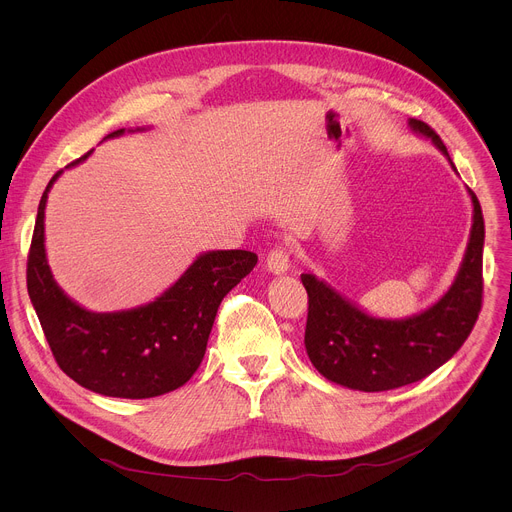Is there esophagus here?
<instances>
[{
    "label": "esophagus",
    "mask_w": 512,
    "mask_h": 512,
    "mask_svg": "<svg viewBox=\"0 0 512 512\" xmlns=\"http://www.w3.org/2000/svg\"><path fill=\"white\" fill-rule=\"evenodd\" d=\"M267 271L273 275H283L289 269V253L283 247H275L269 255H267V263H265Z\"/></svg>",
    "instance_id": "1"
}]
</instances>
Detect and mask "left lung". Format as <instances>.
Returning a JSON list of instances; mask_svg holds the SVG:
<instances>
[{"label": "left lung", "instance_id": "8db88e82", "mask_svg": "<svg viewBox=\"0 0 512 512\" xmlns=\"http://www.w3.org/2000/svg\"><path fill=\"white\" fill-rule=\"evenodd\" d=\"M409 129L429 139L456 172L444 141L427 123L409 119ZM468 194L474 212L460 269L446 294L419 314L371 316L326 281L302 273L310 304L304 344L322 377L354 391H391L425 379L460 350L482 306L484 218L476 194Z\"/></svg>", "mask_w": 512, "mask_h": 512}]
</instances>
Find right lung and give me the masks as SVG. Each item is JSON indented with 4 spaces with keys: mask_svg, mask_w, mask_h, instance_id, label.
<instances>
[{
    "mask_svg": "<svg viewBox=\"0 0 512 512\" xmlns=\"http://www.w3.org/2000/svg\"><path fill=\"white\" fill-rule=\"evenodd\" d=\"M123 133L117 129L105 139ZM60 174L42 194L28 255V294L58 367L105 397L150 399L182 387L200 367L218 306L253 271L257 255L241 249L206 251L154 302L121 312H91L64 294L46 259L44 210Z\"/></svg>",
    "mask_w": 512,
    "mask_h": 512,
    "instance_id": "1",
    "label": "right lung"
}]
</instances>
